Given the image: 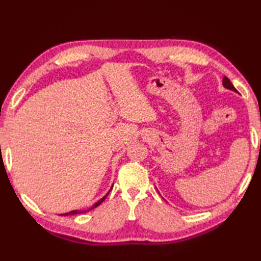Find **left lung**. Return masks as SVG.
<instances>
[{
    "label": "left lung",
    "mask_w": 261,
    "mask_h": 261,
    "mask_svg": "<svg viewBox=\"0 0 261 261\" xmlns=\"http://www.w3.org/2000/svg\"><path fill=\"white\" fill-rule=\"evenodd\" d=\"M223 86H224V87H226V88H229V90H231V91H234V92H237V90L234 88V86L232 85V83L230 82V80H229L228 77H226V76H224V77H223Z\"/></svg>",
    "instance_id": "obj_1"
}]
</instances>
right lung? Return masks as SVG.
Listing matches in <instances>:
<instances>
[{
    "label": "right lung",
    "instance_id": "right-lung-1",
    "mask_svg": "<svg viewBox=\"0 0 261 261\" xmlns=\"http://www.w3.org/2000/svg\"><path fill=\"white\" fill-rule=\"evenodd\" d=\"M109 193H110V192H109ZM109 193H108V194H109ZM108 194H107V195H105L103 198H101V199H99V201H97L95 204H94L91 208H88V210H87V212H88V211H90V210H93V208H95L96 206H98V205L101 204V203L104 201L105 198H107ZM85 212H86V211H71V212H68V213H64V214H62V215H74V214H82V213H85Z\"/></svg>",
    "mask_w": 261,
    "mask_h": 261
}]
</instances>
